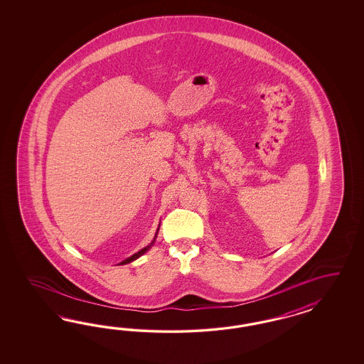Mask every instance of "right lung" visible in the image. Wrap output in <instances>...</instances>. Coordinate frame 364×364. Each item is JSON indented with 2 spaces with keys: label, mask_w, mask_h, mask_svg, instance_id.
I'll use <instances>...</instances> for the list:
<instances>
[{
  "label": "right lung",
  "mask_w": 364,
  "mask_h": 364,
  "mask_svg": "<svg viewBox=\"0 0 364 364\" xmlns=\"http://www.w3.org/2000/svg\"><path fill=\"white\" fill-rule=\"evenodd\" d=\"M157 232H159V228H157ZM157 232H156V236H157ZM156 236H154V239H156ZM154 242H151V244H149V245H146V247H145V248H143V250H140V251H139V252H137V254L132 255V256H131V257H128V259H125V260H122V263H120V264H128V263H131V262H133V260H136V259H139V257H140V256H141V255L145 254V252H146V251H148V250H149V248H151V247H152V245H154Z\"/></svg>",
  "instance_id": "add662e5"
}]
</instances>
